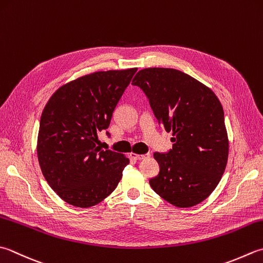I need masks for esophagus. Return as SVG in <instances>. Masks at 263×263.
Returning a JSON list of instances; mask_svg holds the SVG:
<instances>
[{"instance_id": "obj_1", "label": "esophagus", "mask_w": 263, "mask_h": 263, "mask_svg": "<svg viewBox=\"0 0 263 263\" xmlns=\"http://www.w3.org/2000/svg\"><path fill=\"white\" fill-rule=\"evenodd\" d=\"M130 157L133 158V159H138V161H140V159H145V158L149 157V154H143V155H139V154L131 153L130 154Z\"/></svg>"}]
</instances>
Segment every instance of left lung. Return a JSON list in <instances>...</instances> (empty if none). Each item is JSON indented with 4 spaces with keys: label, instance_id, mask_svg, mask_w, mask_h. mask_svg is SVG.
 <instances>
[{
    "label": "left lung",
    "instance_id": "8db88e82",
    "mask_svg": "<svg viewBox=\"0 0 263 263\" xmlns=\"http://www.w3.org/2000/svg\"><path fill=\"white\" fill-rule=\"evenodd\" d=\"M132 84L145 92L158 124L173 136L171 151L154 154L159 173L151 187L174 206H195L218 186L227 165L221 102L206 85L172 68L141 69Z\"/></svg>",
    "mask_w": 263,
    "mask_h": 263
}]
</instances>
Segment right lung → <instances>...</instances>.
<instances>
[{
  "instance_id": "obj_1",
  "label": "right lung",
  "mask_w": 263,
  "mask_h": 263,
  "mask_svg": "<svg viewBox=\"0 0 263 263\" xmlns=\"http://www.w3.org/2000/svg\"><path fill=\"white\" fill-rule=\"evenodd\" d=\"M137 68L96 71L60 86L40 121L37 157L57 195L77 208L95 206L114 192L130 161L102 151L98 133L110 124ZM107 136L109 133L107 132Z\"/></svg>"
}]
</instances>
